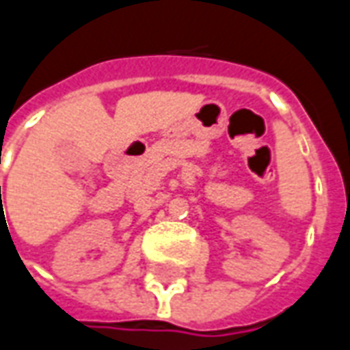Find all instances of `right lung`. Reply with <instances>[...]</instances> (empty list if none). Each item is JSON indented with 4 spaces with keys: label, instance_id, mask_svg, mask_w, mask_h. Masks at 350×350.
I'll use <instances>...</instances> for the list:
<instances>
[{
    "label": "right lung",
    "instance_id": "add662e5",
    "mask_svg": "<svg viewBox=\"0 0 350 350\" xmlns=\"http://www.w3.org/2000/svg\"><path fill=\"white\" fill-rule=\"evenodd\" d=\"M0 195H1V189H0Z\"/></svg>",
    "mask_w": 350,
    "mask_h": 350
}]
</instances>
